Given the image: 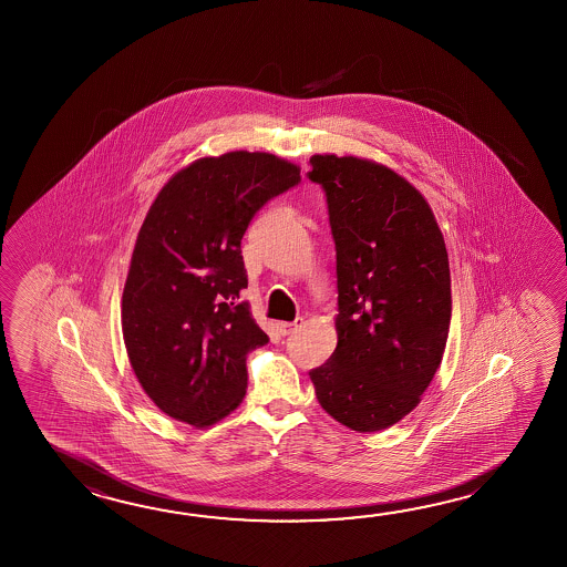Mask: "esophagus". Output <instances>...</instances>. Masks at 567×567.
I'll return each instance as SVG.
<instances>
[{"label": "esophagus", "instance_id": "obj_1", "mask_svg": "<svg viewBox=\"0 0 567 567\" xmlns=\"http://www.w3.org/2000/svg\"><path fill=\"white\" fill-rule=\"evenodd\" d=\"M302 323H305L302 317H297L295 321H282V323H278V331H280V336H290V333L297 331Z\"/></svg>", "mask_w": 567, "mask_h": 567}]
</instances>
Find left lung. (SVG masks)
Wrapping results in <instances>:
<instances>
[{"mask_svg": "<svg viewBox=\"0 0 567 567\" xmlns=\"http://www.w3.org/2000/svg\"><path fill=\"white\" fill-rule=\"evenodd\" d=\"M336 240L337 347L309 371L339 424L380 432L422 400L451 329V266L426 197L388 165L312 155Z\"/></svg>", "mask_w": 567, "mask_h": 567, "instance_id": "1", "label": "left lung"}]
</instances>
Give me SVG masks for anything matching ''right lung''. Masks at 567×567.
<instances>
[{
  "mask_svg": "<svg viewBox=\"0 0 567 567\" xmlns=\"http://www.w3.org/2000/svg\"><path fill=\"white\" fill-rule=\"evenodd\" d=\"M301 182L272 153L199 157L169 177L141 224L121 324L141 388L167 416L208 427L246 393V355L268 343L250 305L244 231L270 197Z\"/></svg>",
  "mask_w": 567,
  "mask_h": 567,
  "instance_id": "obj_1",
  "label": "right lung"
}]
</instances>
